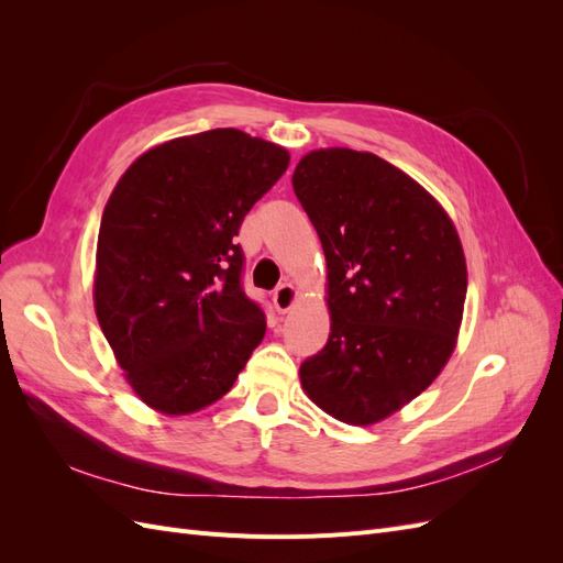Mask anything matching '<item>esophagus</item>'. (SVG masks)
Masks as SVG:
<instances>
[{"mask_svg": "<svg viewBox=\"0 0 563 563\" xmlns=\"http://www.w3.org/2000/svg\"><path fill=\"white\" fill-rule=\"evenodd\" d=\"M296 298H298V291H296L291 284H279L275 288V294H272V300H275L277 312H288V310H291Z\"/></svg>", "mask_w": 563, "mask_h": 563, "instance_id": "esophagus-1", "label": "esophagus"}]
</instances>
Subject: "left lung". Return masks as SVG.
<instances>
[{"label": "left lung", "mask_w": 563, "mask_h": 563, "mask_svg": "<svg viewBox=\"0 0 563 563\" xmlns=\"http://www.w3.org/2000/svg\"><path fill=\"white\" fill-rule=\"evenodd\" d=\"M329 269L331 333L300 364L329 416L371 424L418 397L455 347L467 294L463 246L437 199L397 166L347 147L294 172Z\"/></svg>", "instance_id": "1"}]
</instances>
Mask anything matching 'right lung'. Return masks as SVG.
I'll return each instance as SVG.
<instances>
[{"mask_svg":"<svg viewBox=\"0 0 563 563\" xmlns=\"http://www.w3.org/2000/svg\"><path fill=\"white\" fill-rule=\"evenodd\" d=\"M288 152L236 129L152 147L119 178L98 232L93 300L129 385L183 416L234 385L265 335L244 294V216L288 168Z\"/></svg>","mask_w":563,"mask_h":563,"instance_id":"obj_1","label":"right lung"}]
</instances>
